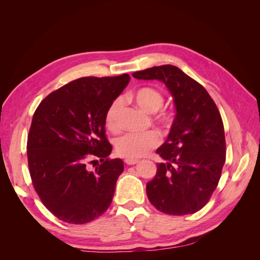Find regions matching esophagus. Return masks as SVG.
I'll return each mask as SVG.
<instances>
[{
	"label": "esophagus",
	"instance_id": "34e87169",
	"mask_svg": "<svg viewBox=\"0 0 260 260\" xmlns=\"http://www.w3.org/2000/svg\"><path fill=\"white\" fill-rule=\"evenodd\" d=\"M138 159H133V158H127L124 160V162L127 164V165H136V164H138Z\"/></svg>",
	"mask_w": 260,
	"mask_h": 260
}]
</instances>
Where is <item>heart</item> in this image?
I'll use <instances>...</instances> for the list:
<instances>
[{"label": "heart", "mask_w": 260, "mask_h": 260, "mask_svg": "<svg viewBox=\"0 0 260 260\" xmlns=\"http://www.w3.org/2000/svg\"><path fill=\"white\" fill-rule=\"evenodd\" d=\"M137 104L149 114H155L164 106V96L152 88H142L135 94ZM123 109V99L117 98L112 102L106 112V124L108 129L117 131L120 128V118ZM162 120L168 122L169 118L162 116ZM158 133L149 131L145 133H127L116 141V151L125 158H140L145 156L152 148L159 144Z\"/></svg>", "instance_id": "heart-1"}]
</instances>
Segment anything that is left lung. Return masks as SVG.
I'll list each match as a JSON object with an SVG mask.
<instances>
[{"label": "left lung", "mask_w": 260, "mask_h": 260, "mask_svg": "<svg viewBox=\"0 0 260 260\" xmlns=\"http://www.w3.org/2000/svg\"><path fill=\"white\" fill-rule=\"evenodd\" d=\"M139 80L161 81L174 99L176 115L147 182V198L165 214L182 216L201 210L221 177L225 139L221 116L206 89L180 68L162 65L133 73Z\"/></svg>", "instance_id": "left-lung-1"}]
</instances>
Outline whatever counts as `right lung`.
I'll return each mask as SVG.
<instances>
[{
	"instance_id": "add662e5",
	"label": "right lung",
	"mask_w": 260,
	"mask_h": 260,
	"mask_svg": "<svg viewBox=\"0 0 260 260\" xmlns=\"http://www.w3.org/2000/svg\"><path fill=\"white\" fill-rule=\"evenodd\" d=\"M129 81L128 74L79 78L36 109L27 143L30 176L43 205L62 221L90 222L111 205L123 161L108 158L105 117ZM92 158L101 161L94 171L86 165Z\"/></svg>"
}]
</instances>
